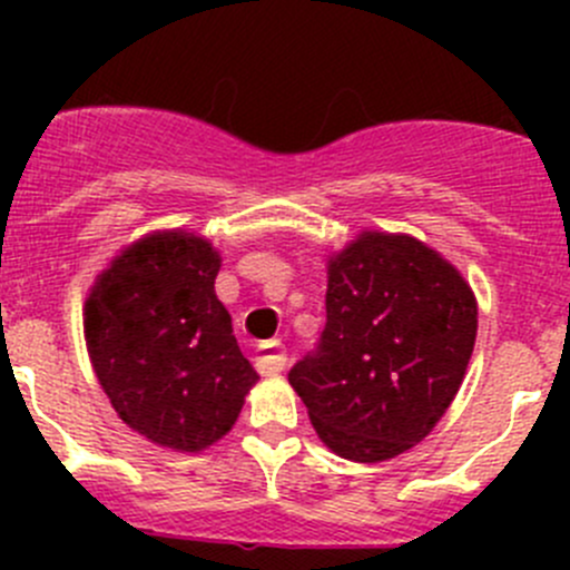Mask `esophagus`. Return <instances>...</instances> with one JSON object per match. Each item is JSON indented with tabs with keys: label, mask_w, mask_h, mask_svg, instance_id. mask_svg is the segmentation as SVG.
Instances as JSON below:
<instances>
[{
	"label": "esophagus",
	"mask_w": 570,
	"mask_h": 570,
	"mask_svg": "<svg viewBox=\"0 0 570 570\" xmlns=\"http://www.w3.org/2000/svg\"><path fill=\"white\" fill-rule=\"evenodd\" d=\"M286 366V353L278 342H264L256 350V370L262 375H278Z\"/></svg>",
	"instance_id": "obj_1"
}]
</instances>
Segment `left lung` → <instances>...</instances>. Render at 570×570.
Returning a JSON list of instances; mask_svg holds the SVG:
<instances>
[{"label":"left lung","instance_id":"8db88e82","mask_svg":"<svg viewBox=\"0 0 570 570\" xmlns=\"http://www.w3.org/2000/svg\"><path fill=\"white\" fill-rule=\"evenodd\" d=\"M320 347L289 372L320 441L381 463L439 424L465 377L476 297L455 264L411 234L361 232L327 256Z\"/></svg>","mask_w":570,"mask_h":570}]
</instances>
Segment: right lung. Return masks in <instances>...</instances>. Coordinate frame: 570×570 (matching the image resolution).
<instances>
[{
  "mask_svg": "<svg viewBox=\"0 0 570 570\" xmlns=\"http://www.w3.org/2000/svg\"><path fill=\"white\" fill-rule=\"evenodd\" d=\"M220 250L184 228L126 245L85 301L90 364L118 419L170 452H204L258 375L215 295Z\"/></svg>",
  "mask_w": 570,
  "mask_h": 570,
  "instance_id": "right-lung-1",
  "label": "right lung"
}]
</instances>
